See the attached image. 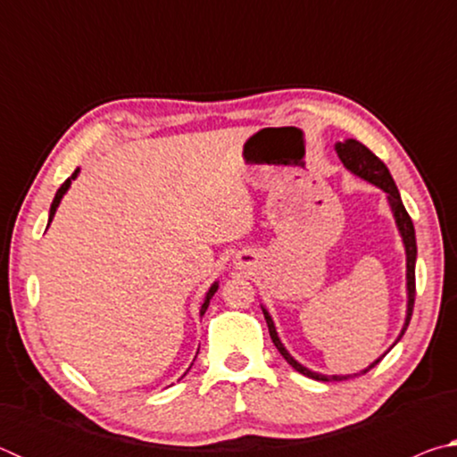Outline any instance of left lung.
I'll return each instance as SVG.
<instances>
[{
    "instance_id": "obj_1",
    "label": "left lung",
    "mask_w": 457,
    "mask_h": 457,
    "mask_svg": "<svg viewBox=\"0 0 457 457\" xmlns=\"http://www.w3.org/2000/svg\"><path fill=\"white\" fill-rule=\"evenodd\" d=\"M337 153L340 161H343L345 167L349 169V171H353L354 175L362 177V179H367L370 183H375L377 187H381L385 193H386V199H389L391 204V210H393V215H395L397 220V226H399V231L401 236H403V244H405V252H407V294H409V303H407V319H405V327L403 330H401L399 338L405 335V330L409 327V320H411V314H413V304H415V258H417V244H415V229H413V221L411 218H409V213L405 210L403 201H401V195H399V189L395 181H393V177L389 173V169H386V165L383 163L381 159L377 157V154L373 151H369L365 145L359 143L357 138H346L345 143H338L337 145ZM262 312H264V319L268 322V330H270V337H272V343L276 345V349L280 351L282 357L288 361V365L294 367L298 370V373H303L306 377L314 378V381H343V378H349L351 375L346 377H340V375H335V377H328V375H320V373H312V370H308L306 367L300 365V362L294 361L288 351L284 349L280 338H278L276 335V328H274V322L272 319H270V314L266 312V308H262ZM397 338V340H399ZM383 359V357H381ZM381 359H377L373 365L367 367L365 370H361L359 375H365L369 373L370 369H373L377 362H381Z\"/></svg>"
}]
</instances>
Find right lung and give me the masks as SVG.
I'll return each mask as SVG.
<instances>
[{
	"instance_id": "add662e5",
	"label": "right lung",
	"mask_w": 457,
	"mask_h": 457,
	"mask_svg": "<svg viewBox=\"0 0 457 457\" xmlns=\"http://www.w3.org/2000/svg\"><path fill=\"white\" fill-rule=\"evenodd\" d=\"M76 173H79V169H76V171L72 173V177H68V179L60 185V189L56 191V197H54V201H52V207H50V220H48V221H52L54 213H56V207H58V204H60V199H62V195H64V193H66V189L71 187V183H72V179H74V177H76ZM215 290H218V284H213L212 288H210V292H207V296H205V303L201 304V316L205 314L207 306H210V300H212V296H213V294H215Z\"/></svg>"
}]
</instances>
